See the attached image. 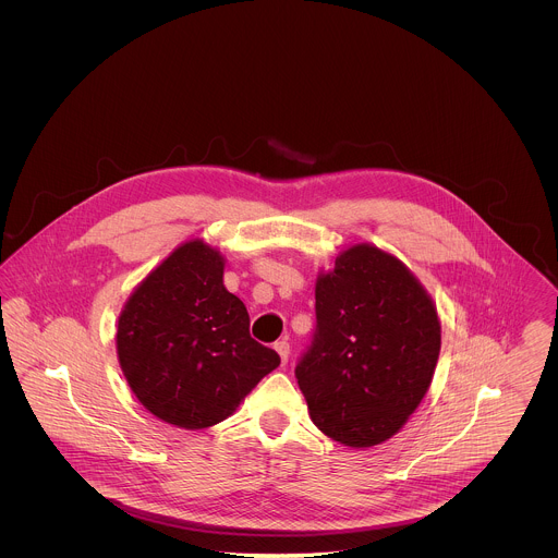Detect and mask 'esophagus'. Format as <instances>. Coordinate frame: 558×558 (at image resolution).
Here are the masks:
<instances>
[{
	"label": "esophagus",
	"instance_id": "1",
	"mask_svg": "<svg viewBox=\"0 0 558 558\" xmlns=\"http://www.w3.org/2000/svg\"><path fill=\"white\" fill-rule=\"evenodd\" d=\"M275 350H277L279 359H281V365H286L288 359H290V343H288V341H277V343H275Z\"/></svg>",
	"mask_w": 558,
	"mask_h": 558
}]
</instances>
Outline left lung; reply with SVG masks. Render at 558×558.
<instances>
[{
	"label": "left lung",
	"mask_w": 558,
	"mask_h": 558,
	"mask_svg": "<svg viewBox=\"0 0 558 558\" xmlns=\"http://www.w3.org/2000/svg\"><path fill=\"white\" fill-rule=\"evenodd\" d=\"M316 335L296 380L319 429L354 449L396 436L425 398L440 318L393 253L361 242L316 279Z\"/></svg>",
	"instance_id": "obj_1"
}]
</instances>
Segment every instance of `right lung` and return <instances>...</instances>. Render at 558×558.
Instances as JSON below:
<instances>
[{
    "mask_svg": "<svg viewBox=\"0 0 558 558\" xmlns=\"http://www.w3.org/2000/svg\"><path fill=\"white\" fill-rule=\"evenodd\" d=\"M226 257L202 239L175 246L124 303L116 350L140 403L157 418L204 429L226 421L279 367L248 335V314L223 286Z\"/></svg>",
    "mask_w": 558,
    "mask_h": 558,
    "instance_id": "add662e5",
    "label": "right lung"
}]
</instances>
